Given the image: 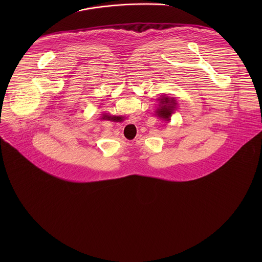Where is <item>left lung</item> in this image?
<instances>
[{
  "instance_id": "left-lung-1",
  "label": "left lung",
  "mask_w": 262,
  "mask_h": 262,
  "mask_svg": "<svg viewBox=\"0 0 262 262\" xmlns=\"http://www.w3.org/2000/svg\"><path fill=\"white\" fill-rule=\"evenodd\" d=\"M161 107L158 108V116L162 117V118H165V119H169L171 117V113L173 108L175 107V101L173 99L169 100V97H164L161 99Z\"/></svg>"
}]
</instances>
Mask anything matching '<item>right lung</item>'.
I'll use <instances>...</instances> for the list:
<instances>
[{
	"instance_id": "right-lung-1",
	"label": "right lung",
	"mask_w": 262,
	"mask_h": 262,
	"mask_svg": "<svg viewBox=\"0 0 262 262\" xmlns=\"http://www.w3.org/2000/svg\"><path fill=\"white\" fill-rule=\"evenodd\" d=\"M104 118H106V119H110V118H111V117H107V116H104V117H103V119H104ZM112 119H113V118H112Z\"/></svg>"
}]
</instances>
